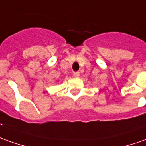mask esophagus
<instances>
[{
	"mask_svg": "<svg viewBox=\"0 0 146 146\" xmlns=\"http://www.w3.org/2000/svg\"><path fill=\"white\" fill-rule=\"evenodd\" d=\"M73 75H74V77H75V78H79V75H80V73H79V71H76V72L73 73Z\"/></svg>",
	"mask_w": 146,
	"mask_h": 146,
	"instance_id": "esophagus-1",
	"label": "esophagus"
}]
</instances>
